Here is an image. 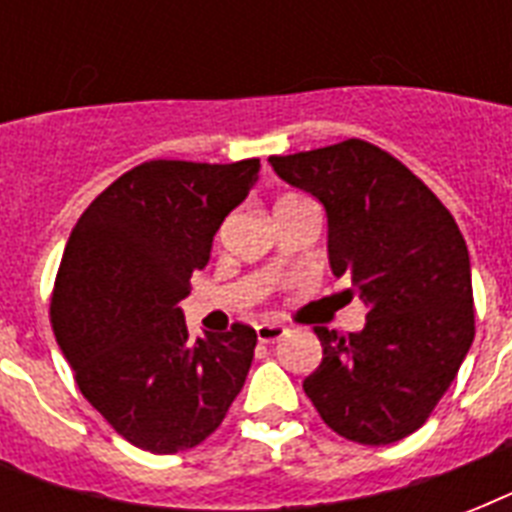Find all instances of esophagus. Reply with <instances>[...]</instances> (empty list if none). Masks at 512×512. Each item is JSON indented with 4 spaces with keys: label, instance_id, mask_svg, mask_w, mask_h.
I'll return each instance as SVG.
<instances>
[{
    "label": "esophagus",
    "instance_id": "1",
    "mask_svg": "<svg viewBox=\"0 0 512 512\" xmlns=\"http://www.w3.org/2000/svg\"><path fill=\"white\" fill-rule=\"evenodd\" d=\"M287 335V327L284 324H276V321H263L257 324V340L260 342H276Z\"/></svg>",
    "mask_w": 512,
    "mask_h": 512
}]
</instances>
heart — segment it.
<instances>
[{"label": "heart", "instance_id": "obj_1", "mask_svg": "<svg viewBox=\"0 0 512 512\" xmlns=\"http://www.w3.org/2000/svg\"><path fill=\"white\" fill-rule=\"evenodd\" d=\"M292 199H297V196H287V199H281V201H292Z\"/></svg>", "mask_w": 512, "mask_h": 512}]
</instances>
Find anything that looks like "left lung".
<instances>
[{
    "instance_id": "1",
    "label": "left lung",
    "mask_w": 512,
    "mask_h": 512,
    "mask_svg": "<svg viewBox=\"0 0 512 512\" xmlns=\"http://www.w3.org/2000/svg\"><path fill=\"white\" fill-rule=\"evenodd\" d=\"M329 217V263L366 303V327H316L324 358L303 390L337 436L366 446L425 425L476 337L470 257L452 212L388 151L350 138L271 156Z\"/></svg>"
}]
</instances>
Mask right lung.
Masks as SVG:
<instances>
[{
    "label": "right lung",
    "mask_w": 512,
    "mask_h": 512,
    "mask_svg": "<svg viewBox=\"0 0 512 512\" xmlns=\"http://www.w3.org/2000/svg\"><path fill=\"white\" fill-rule=\"evenodd\" d=\"M257 172L260 159L143 162L95 196L68 236L52 332L82 396L138 449L199 446L244 388L255 329L236 321L191 340L177 303Z\"/></svg>",
    "instance_id": "obj_1"
}]
</instances>
